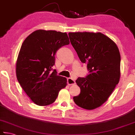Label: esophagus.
Here are the masks:
<instances>
[{
  "mask_svg": "<svg viewBox=\"0 0 135 135\" xmlns=\"http://www.w3.org/2000/svg\"><path fill=\"white\" fill-rule=\"evenodd\" d=\"M67 84L71 85H74L75 84V81L74 80H73L71 78H67Z\"/></svg>",
  "mask_w": 135,
  "mask_h": 135,
  "instance_id": "obj_1",
  "label": "esophagus"
}]
</instances>
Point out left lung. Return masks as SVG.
<instances>
[{
    "label": "left lung",
    "instance_id": "8db88e82",
    "mask_svg": "<svg viewBox=\"0 0 135 135\" xmlns=\"http://www.w3.org/2000/svg\"><path fill=\"white\" fill-rule=\"evenodd\" d=\"M70 42L80 61L87 63L89 74L75 81L80 94L73 97L81 108L93 110L106 102L120 77V55L118 47L100 32H70Z\"/></svg>",
    "mask_w": 135,
    "mask_h": 135
}]
</instances>
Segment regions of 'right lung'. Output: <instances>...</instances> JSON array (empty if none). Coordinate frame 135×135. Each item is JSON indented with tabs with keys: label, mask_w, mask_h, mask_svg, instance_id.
Instances as JSON below:
<instances>
[{
	"label": "right lung",
	"mask_w": 135,
	"mask_h": 135,
	"mask_svg": "<svg viewBox=\"0 0 135 135\" xmlns=\"http://www.w3.org/2000/svg\"><path fill=\"white\" fill-rule=\"evenodd\" d=\"M70 44L66 32L43 29L34 31L23 41L16 64L17 79L34 103L48 106L55 101L60 90L67 85V78L57 74L55 55Z\"/></svg>",
	"instance_id": "right-lung-1"
}]
</instances>
